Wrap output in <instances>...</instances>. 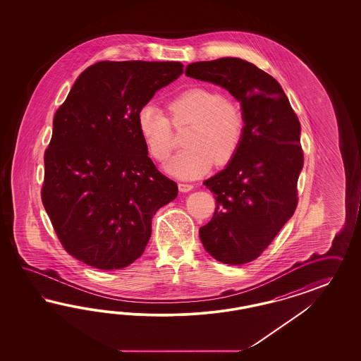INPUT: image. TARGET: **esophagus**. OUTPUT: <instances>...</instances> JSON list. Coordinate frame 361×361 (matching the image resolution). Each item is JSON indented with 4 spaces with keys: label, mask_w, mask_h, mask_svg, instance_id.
Here are the masks:
<instances>
[{
    "label": "esophagus",
    "mask_w": 361,
    "mask_h": 361,
    "mask_svg": "<svg viewBox=\"0 0 361 361\" xmlns=\"http://www.w3.org/2000/svg\"><path fill=\"white\" fill-rule=\"evenodd\" d=\"M178 189H180V192H189L193 189V185L186 184V183H178Z\"/></svg>",
    "instance_id": "obj_1"
}]
</instances>
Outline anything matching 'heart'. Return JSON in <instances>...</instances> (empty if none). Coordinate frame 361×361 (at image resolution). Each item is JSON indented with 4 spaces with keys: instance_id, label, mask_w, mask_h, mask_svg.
I'll return each mask as SVG.
<instances>
[{
    "instance_id": "heart-1",
    "label": "heart",
    "mask_w": 361,
    "mask_h": 361,
    "mask_svg": "<svg viewBox=\"0 0 361 361\" xmlns=\"http://www.w3.org/2000/svg\"><path fill=\"white\" fill-rule=\"evenodd\" d=\"M169 116L154 104L137 111V131L149 154L164 163L173 151V126L192 124L185 145L166 165L171 175L196 178L212 168L230 163L245 139L246 121L240 103L224 97L216 88L192 86L176 94L168 102ZM173 121L171 122L170 121Z\"/></svg>"
}]
</instances>
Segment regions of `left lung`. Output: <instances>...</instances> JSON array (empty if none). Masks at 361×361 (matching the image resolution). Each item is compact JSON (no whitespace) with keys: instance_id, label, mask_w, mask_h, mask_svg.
<instances>
[{"instance_id":"8db88e82","label":"left lung","mask_w":361,"mask_h":361,"mask_svg":"<svg viewBox=\"0 0 361 361\" xmlns=\"http://www.w3.org/2000/svg\"><path fill=\"white\" fill-rule=\"evenodd\" d=\"M185 75L226 88L243 109L246 132L240 151L204 181L216 210L200 228V240L219 262H252L295 212L305 161L300 123L281 85L247 61L196 62L186 66Z\"/></svg>"}]
</instances>
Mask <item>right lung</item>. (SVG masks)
<instances>
[{"label":"right lung","mask_w":361,"mask_h":361,"mask_svg":"<svg viewBox=\"0 0 361 361\" xmlns=\"http://www.w3.org/2000/svg\"><path fill=\"white\" fill-rule=\"evenodd\" d=\"M181 73L178 62L102 61L56 109L41 197L78 261L99 270L131 264L151 238L156 212L177 196V184L148 157L136 116Z\"/></svg>","instance_id":"add662e5"}]
</instances>
